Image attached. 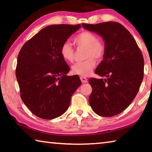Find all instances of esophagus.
<instances>
[{
    "label": "esophagus",
    "instance_id": "obj_1",
    "mask_svg": "<svg viewBox=\"0 0 152 152\" xmlns=\"http://www.w3.org/2000/svg\"><path fill=\"white\" fill-rule=\"evenodd\" d=\"M80 80L82 83H86V82H88V79L84 76H80Z\"/></svg>",
    "mask_w": 152,
    "mask_h": 152
}]
</instances>
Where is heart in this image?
Segmentation results:
<instances>
[{
	"label": "heart",
	"mask_w": 152,
	"mask_h": 152,
	"mask_svg": "<svg viewBox=\"0 0 152 152\" xmlns=\"http://www.w3.org/2000/svg\"><path fill=\"white\" fill-rule=\"evenodd\" d=\"M74 43L78 48H86L84 58L86 60L76 63L72 67L74 74L82 76H87L92 73L96 66V60L99 61L104 58L106 46L102 40L97 39L94 33L83 31L76 35L73 39ZM61 57L67 62L72 63L74 60V50L70 43L64 42L61 46Z\"/></svg>",
	"instance_id": "1"
}]
</instances>
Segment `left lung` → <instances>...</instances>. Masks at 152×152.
Masks as SVG:
<instances>
[{
  "instance_id": "1",
  "label": "left lung",
  "mask_w": 152,
  "mask_h": 152,
  "mask_svg": "<svg viewBox=\"0 0 152 152\" xmlns=\"http://www.w3.org/2000/svg\"><path fill=\"white\" fill-rule=\"evenodd\" d=\"M82 27L102 36L106 51L94 72L105 79L91 78L89 103L102 117H113L129 106L143 78L142 53L132 35L117 22H104Z\"/></svg>"
}]
</instances>
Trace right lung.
Here are the masks:
<instances>
[{
	"label": "right lung",
	"mask_w": 152,
	"mask_h": 152,
	"mask_svg": "<svg viewBox=\"0 0 152 152\" xmlns=\"http://www.w3.org/2000/svg\"><path fill=\"white\" fill-rule=\"evenodd\" d=\"M80 25H51L23 45L17 58L16 77L23 102L43 119L61 116L80 86L78 75L67 76L70 68L60 48Z\"/></svg>",
	"instance_id": "add662e5"
}]
</instances>
